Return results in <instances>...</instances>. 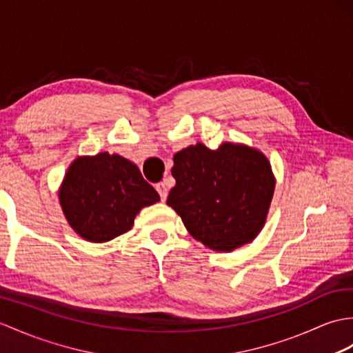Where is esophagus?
Masks as SVG:
<instances>
[{
	"label": "esophagus",
	"instance_id": "esophagus-1",
	"mask_svg": "<svg viewBox=\"0 0 353 353\" xmlns=\"http://www.w3.org/2000/svg\"><path fill=\"white\" fill-rule=\"evenodd\" d=\"M157 191L159 192L161 195V200L165 201L167 200V195H168V188H167V183L165 182H161L157 185Z\"/></svg>",
	"mask_w": 353,
	"mask_h": 353
}]
</instances>
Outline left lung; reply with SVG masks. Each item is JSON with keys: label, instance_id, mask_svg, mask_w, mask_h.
<instances>
[{"label": "left lung", "instance_id": "left-lung-1", "mask_svg": "<svg viewBox=\"0 0 353 353\" xmlns=\"http://www.w3.org/2000/svg\"><path fill=\"white\" fill-rule=\"evenodd\" d=\"M168 206L204 247L232 252L265 227L275 191L269 159L259 149L223 143L210 150L196 143L174 154Z\"/></svg>", "mask_w": 353, "mask_h": 353}]
</instances>
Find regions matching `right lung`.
Here are the masks:
<instances>
[{"label": "right lung", "mask_w": 353, "mask_h": 353, "mask_svg": "<svg viewBox=\"0 0 353 353\" xmlns=\"http://www.w3.org/2000/svg\"><path fill=\"white\" fill-rule=\"evenodd\" d=\"M59 200L73 232L84 241L102 243L130 230L139 210L161 199L134 162L101 152L70 163Z\"/></svg>", "instance_id": "1"}]
</instances>
